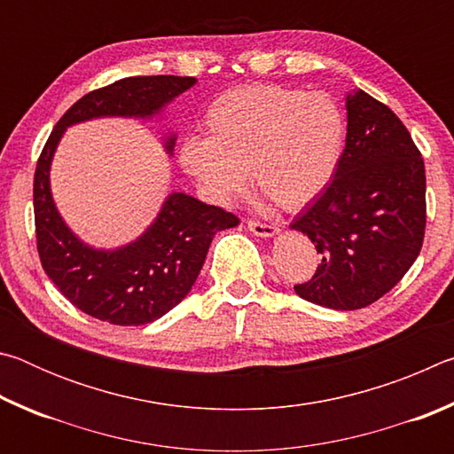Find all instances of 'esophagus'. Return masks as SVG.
Wrapping results in <instances>:
<instances>
[{
    "mask_svg": "<svg viewBox=\"0 0 454 454\" xmlns=\"http://www.w3.org/2000/svg\"><path fill=\"white\" fill-rule=\"evenodd\" d=\"M246 226L252 234H256L260 238H272L278 234V228L272 226V224H264V222H256V220H248L246 222Z\"/></svg>",
    "mask_w": 454,
    "mask_h": 454,
    "instance_id": "34e87169",
    "label": "esophagus"
}]
</instances>
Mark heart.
<instances>
[{
    "mask_svg": "<svg viewBox=\"0 0 454 454\" xmlns=\"http://www.w3.org/2000/svg\"><path fill=\"white\" fill-rule=\"evenodd\" d=\"M204 132V140L180 145V164L214 200H234L250 172L260 194L282 210H298L333 178L344 118L328 94L252 83L214 99Z\"/></svg>",
    "mask_w": 454,
    "mask_h": 454,
    "instance_id": "heart-1",
    "label": "heart"
}]
</instances>
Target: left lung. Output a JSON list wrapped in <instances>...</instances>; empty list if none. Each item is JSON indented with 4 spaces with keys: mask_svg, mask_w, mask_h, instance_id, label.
Listing matches in <instances>:
<instances>
[{
    "mask_svg": "<svg viewBox=\"0 0 454 454\" xmlns=\"http://www.w3.org/2000/svg\"><path fill=\"white\" fill-rule=\"evenodd\" d=\"M347 145L325 192L290 228L309 236L320 264L296 294L333 310H358L393 290L422 248L425 162L409 129L379 99L347 96Z\"/></svg>",
    "mask_w": 454,
    "mask_h": 454,
    "instance_id": "left-lung-1",
    "label": "left lung"
}]
</instances>
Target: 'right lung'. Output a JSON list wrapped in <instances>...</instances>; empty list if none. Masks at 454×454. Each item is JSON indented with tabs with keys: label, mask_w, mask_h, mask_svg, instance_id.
<instances>
[{
	"label": "right lung",
	"mask_w": 454,
	"mask_h": 454,
	"mask_svg": "<svg viewBox=\"0 0 454 454\" xmlns=\"http://www.w3.org/2000/svg\"><path fill=\"white\" fill-rule=\"evenodd\" d=\"M194 83L190 75H137L90 91L61 116L37 160L34 214L42 266L75 309L98 320L140 326L162 318L194 286L212 238L240 220L218 206L172 192L140 238L98 250L83 244L59 216L50 188L53 153L66 128L96 118H152ZM174 144V134L164 140L168 153Z\"/></svg>",
	"instance_id": "right-lung-1"
}]
</instances>
